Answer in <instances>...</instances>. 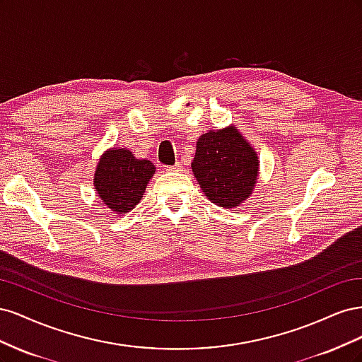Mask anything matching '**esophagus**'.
<instances>
[{
	"instance_id": "esophagus-1",
	"label": "esophagus",
	"mask_w": 362,
	"mask_h": 362,
	"mask_svg": "<svg viewBox=\"0 0 362 362\" xmlns=\"http://www.w3.org/2000/svg\"><path fill=\"white\" fill-rule=\"evenodd\" d=\"M181 168H182V166H181L180 163H175L173 166H166V170H168V172H178V170H181Z\"/></svg>"
}]
</instances>
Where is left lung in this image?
<instances>
[{
  "instance_id": "obj_1",
  "label": "left lung",
  "mask_w": 362,
  "mask_h": 362,
  "mask_svg": "<svg viewBox=\"0 0 362 362\" xmlns=\"http://www.w3.org/2000/svg\"><path fill=\"white\" fill-rule=\"evenodd\" d=\"M192 170L206 199L229 210L254 192L259 160L254 146L231 124L206 131L198 139Z\"/></svg>"
}]
</instances>
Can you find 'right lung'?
I'll use <instances>...</instances> for the list:
<instances>
[{"label": "right lung", "instance_id": "obj_1", "mask_svg": "<svg viewBox=\"0 0 362 362\" xmlns=\"http://www.w3.org/2000/svg\"><path fill=\"white\" fill-rule=\"evenodd\" d=\"M156 166L136 158L127 148H110L96 164L93 185L103 204L116 214H127L141 201Z\"/></svg>", "mask_w": 362, "mask_h": 362}]
</instances>
